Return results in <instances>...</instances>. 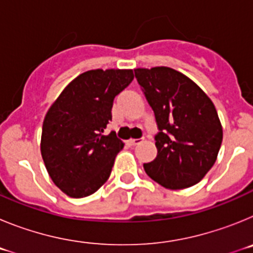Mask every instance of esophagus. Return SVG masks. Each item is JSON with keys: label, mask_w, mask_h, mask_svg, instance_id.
I'll list each match as a JSON object with an SVG mask.
<instances>
[{"label": "esophagus", "mask_w": 253, "mask_h": 253, "mask_svg": "<svg viewBox=\"0 0 253 253\" xmlns=\"http://www.w3.org/2000/svg\"><path fill=\"white\" fill-rule=\"evenodd\" d=\"M142 142H143L142 138H138V139H130V140H129V144H130V146H138V144H140Z\"/></svg>", "instance_id": "esophagus-1"}]
</instances>
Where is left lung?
Instances as JSON below:
<instances>
[{
    "label": "left lung",
    "mask_w": 253,
    "mask_h": 253,
    "mask_svg": "<svg viewBox=\"0 0 253 253\" xmlns=\"http://www.w3.org/2000/svg\"><path fill=\"white\" fill-rule=\"evenodd\" d=\"M154 113L157 157L144 163L147 175L167 189L198 184L215 163L223 139L218 113L207 93L169 67L134 69Z\"/></svg>",
    "instance_id": "obj_1"
}]
</instances>
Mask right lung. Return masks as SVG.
Masks as SVG:
<instances>
[{
  "mask_svg": "<svg viewBox=\"0 0 253 253\" xmlns=\"http://www.w3.org/2000/svg\"><path fill=\"white\" fill-rule=\"evenodd\" d=\"M131 69H92L75 78L46 113L40 151L55 185L71 198L96 193L124 147L105 135L114 99L133 81Z\"/></svg>",
  "mask_w": 253,
  "mask_h": 253,
  "instance_id": "add662e5",
  "label": "right lung"
}]
</instances>
